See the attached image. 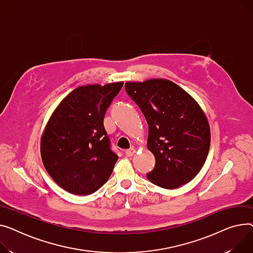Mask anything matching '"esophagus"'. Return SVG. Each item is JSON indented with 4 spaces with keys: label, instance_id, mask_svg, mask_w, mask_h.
<instances>
[{
    "label": "esophagus",
    "instance_id": "34e87169",
    "mask_svg": "<svg viewBox=\"0 0 253 253\" xmlns=\"http://www.w3.org/2000/svg\"><path fill=\"white\" fill-rule=\"evenodd\" d=\"M126 155L127 156V157H130V156H132L133 154L136 153V150L133 149V148H129V149H127V150H126Z\"/></svg>",
    "mask_w": 253,
    "mask_h": 253
}]
</instances>
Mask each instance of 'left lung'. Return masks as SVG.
Listing matches in <instances>:
<instances>
[{"label":"left lung","mask_w":253,"mask_h":253,"mask_svg":"<svg viewBox=\"0 0 253 253\" xmlns=\"http://www.w3.org/2000/svg\"><path fill=\"white\" fill-rule=\"evenodd\" d=\"M126 92L140 107L149 131L147 147L155 156L148 180L175 189L194 179L211 147V128L198 103L168 80L128 82Z\"/></svg>","instance_id":"8db88e82"}]
</instances>
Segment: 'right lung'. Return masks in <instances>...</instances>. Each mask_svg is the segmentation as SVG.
I'll return each mask as SVG.
<instances>
[{
  "instance_id": "right-lung-1",
  "label": "right lung",
  "mask_w": 253,
  "mask_h": 253,
  "mask_svg": "<svg viewBox=\"0 0 253 253\" xmlns=\"http://www.w3.org/2000/svg\"><path fill=\"white\" fill-rule=\"evenodd\" d=\"M124 83L79 86L59 104L41 140L43 167L76 195H90L110 177L118 156L110 148L104 115Z\"/></svg>"
}]
</instances>
